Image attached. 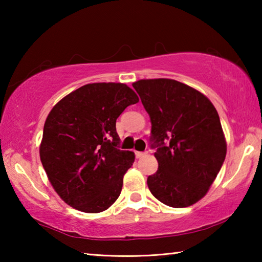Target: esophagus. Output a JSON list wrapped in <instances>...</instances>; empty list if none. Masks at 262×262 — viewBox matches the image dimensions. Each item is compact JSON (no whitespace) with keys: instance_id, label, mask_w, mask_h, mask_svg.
Returning a JSON list of instances; mask_svg holds the SVG:
<instances>
[{"instance_id":"obj_1","label":"esophagus","mask_w":262,"mask_h":262,"mask_svg":"<svg viewBox=\"0 0 262 262\" xmlns=\"http://www.w3.org/2000/svg\"><path fill=\"white\" fill-rule=\"evenodd\" d=\"M147 154H148V151H135V156H136V158H142V157H144Z\"/></svg>"}]
</instances>
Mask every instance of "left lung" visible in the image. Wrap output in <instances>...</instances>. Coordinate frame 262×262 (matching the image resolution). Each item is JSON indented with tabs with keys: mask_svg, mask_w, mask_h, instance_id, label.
<instances>
[{
	"mask_svg": "<svg viewBox=\"0 0 262 262\" xmlns=\"http://www.w3.org/2000/svg\"><path fill=\"white\" fill-rule=\"evenodd\" d=\"M151 121L158 170L148 187L166 206L184 208L205 196L227 155L219 113L205 95L174 79L133 83Z\"/></svg>",
	"mask_w": 262,
	"mask_h": 262,
	"instance_id": "8db88e82",
	"label": "left lung"
}]
</instances>
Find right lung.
I'll return each mask as SVG.
<instances>
[{"instance_id":"obj_1","label":"right lung","mask_w":262,"mask_h":262,"mask_svg":"<svg viewBox=\"0 0 262 262\" xmlns=\"http://www.w3.org/2000/svg\"><path fill=\"white\" fill-rule=\"evenodd\" d=\"M139 97L122 83H92L61 99L43 126L40 159L53 188L84 212L110 208L121 193L133 151L119 149L115 122Z\"/></svg>"}]
</instances>
